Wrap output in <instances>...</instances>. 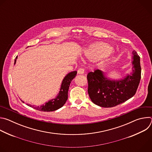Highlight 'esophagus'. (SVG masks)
<instances>
[{
    "label": "esophagus",
    "mask_w": 152,
    "mask_h": 152,
    "mask_svg": "<svg viewBox=\"0 0 152 152\" xmlns=\"http://www.w3.org/2000/svg\"><path fill=\"white\" fill-rule=\"evenodd\" d=\"M77 73L80 74V75H83L84 73V69L83 68L79 69V70H77Z\"/></svg>",
    "instance_id": "obj_1"
}]
</instances>
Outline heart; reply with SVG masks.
<instances>
[{"mask_svg": "<svg viewBox=\"0 0 152 152\" xmlns=\"http://www.w3.org/2000/svg\"><path fill=\"white\" fill-rule=\"evenodd\" d=\"M112 48L103 42H98L92 45L86 51V55L93 60H97L109 55Z\"/></svg>", "mask_w": 152, "mask_h": 152, "instance_id": "heart-1", "label": "heart"}]
</instances>
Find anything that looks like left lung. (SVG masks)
<instances>
[{
  "mask_svg": "<svg viewBox=\"0 0 152 152\" xmlns=\"http://www.w3.org/2000/svg\"><path fill=\"white\" fill-rule=\"evenodd\" d=\"M133 73L121 80L107 79L102 71L97 69L87 75L88 93L91 101L103 107H111L121 104L136 93L141 79L140 57L132 52Z\"/></svg>",
  "mask_w": 152,
  "mask_h": 152,
  "instance_id": "8db88e82",
  "label": "left lung"
}]
</instances>
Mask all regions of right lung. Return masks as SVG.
<instances>
[{"instance_id":"obj_1","label":"right lung","mask_w":152,"mask_h":152,"mask_svg":"<svg viewBox=\"0 0 152 152\" xmlns=\"http://www.w3.org/2000/svg\"><path fill=\"white\" fill-rule=\"evenodd\" d=\"M15 58L17 59V57H16ZM16 59H15L14 64L16 62ZM76 74L77 72L73 71L72 72L69 73L64 78L61 84L59 93L55 99L49 100L45 105L43 104L40 106H34L30 104L29 106L34 108V109L37 110L44 112H50L59 109L60 107L63 106V105L66 103V101L67 100L68 91L70 86V84L73 79L76 76Z\"/></svg>"}]
</instances>
